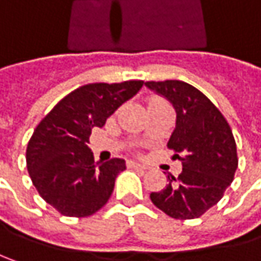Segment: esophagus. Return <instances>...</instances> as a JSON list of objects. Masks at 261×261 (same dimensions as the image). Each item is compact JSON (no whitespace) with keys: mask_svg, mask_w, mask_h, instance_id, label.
Returning a JSON list of instances; mask_svg holds the SVG:
<instances>
[{"mask_svg":"<svg viewBox=\"0 0 261 261\" xmlns=\"http://www.w3.org/2000/svg\"><path fill=\"white\" fill-rule=\"evenodd\" d=\"M128 165H130L131 168H139V170H146V165H143V164H140V162L130 161V162H128Z\"/></svg>","mask_w":261,"mask_h":261,"instance_id":"1","label":"esophagus"}]
</instances>
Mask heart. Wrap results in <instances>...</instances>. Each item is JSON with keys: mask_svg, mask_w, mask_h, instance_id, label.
I'll return each mask as SVG.
<instances>
[{"mask_svg": "<svg viewBox=\"0 0 261 261\" xmlns=\"http://www.w3.org/2000/svg\"><path fill=\"white\" fill-rule=\"evenodd\" d=\"M155 101H158V100H155ZM152 103H153V101H152Z\"/></svg>", "mask_w": 261, "mask_h": 261, "instance_id": "b5f03b06", "label": "heart"}]
</instances>
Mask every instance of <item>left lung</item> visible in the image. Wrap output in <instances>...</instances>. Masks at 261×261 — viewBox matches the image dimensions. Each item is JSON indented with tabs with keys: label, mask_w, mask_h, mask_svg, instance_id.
I'll use <instances>...</instances> for the list:
<instances>
[{
	"label": "left lung",
	"mask_w": 261,
	"mask_h": 261,
	"mask_svg": "<svg viewBox=\"0 0 261 261\" xmlns=\"http://www.w3.org/2000/svg\"><path fill=\"white\" fill-rule=\"evenodd\" d=\"M146 87L170 100L176 109V128L167 147L181 161V173L168 176L150 199L173 219L201 217L230 186L238 168L237 143L229 122L216 105L193 85L177 81H147Z\"/></svg>",
	"instance_id": "obj_1"
}]
</instances>
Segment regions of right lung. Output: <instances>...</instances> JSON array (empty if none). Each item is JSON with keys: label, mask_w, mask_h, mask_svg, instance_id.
I'll list each match as a JSON object with an SVG mask.
<instances>
[{"label": "right lung", "mask_w": 261, "mask_h": 261, "mask_svg": "<svg viewBox=\"0 0 261 261\" xmlns=\"http://www.w3.org/2000/svg\"><path fill=\"white\" fill-rule=\"evenodd\" d=\"M143 85L96 83L73 90L42 118L26 149V167L41 198L68 217H88L103 207L125 161L94 162L88 147L91 130Z\"/></svg>", "instance_id": "add662e5"}]
</instances>
